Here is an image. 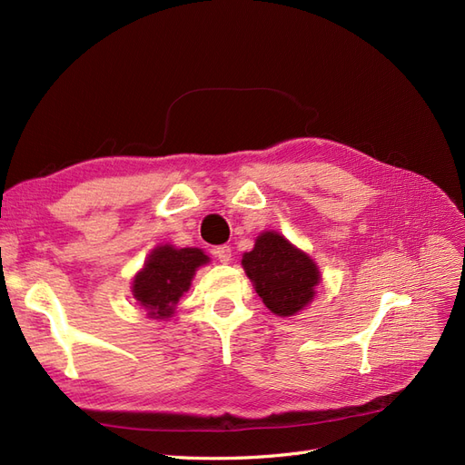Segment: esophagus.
Segmentation results:
<instances>
[{"mask_svg": "<svg viewBox=\"0 0 465 465\" xmlns=\"http://www.w3.org/2000/svg\"><path fill=\"white\" fill-rule=\"evenodd\" d=\"M215 256L221 263H229L232 258V250H231V246H219V248H215Z\"/></svg>", "mask_w": 465, "mask_h": 465, "instance_id": "esophagus-1", "label": "esophagus"}]
</instances>
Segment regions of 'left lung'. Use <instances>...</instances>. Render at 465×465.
Wrapping results in <instances>:
<instances>
[{"label":"left lung","mask_w":465,"mask_h":465,"mask_svg":"<svg viewBox=\"0 0 465 465\" xmlns=\"http://www.w3.org/2000/svg\"><path fill=\"white\" fill-rule=\"evenodd\" d=\"M242 267L262 302L281 318L304 311L322 279L316 262L277 231L256 236L254 248L242 254Z\"/></svg>","instance_id":"obj_1"}]
</instances>
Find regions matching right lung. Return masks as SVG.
Masks as SVG:
<instances>
[{
    "label": "right lung",
    "instance_id": "right-lung-1",
    "mask_svg": "<svg viewBox=\"0 0 465 465\" xmlns=\"http://www.w3.org/2000/svg\"><path fill=\"white\" fill-rule=\"evenodd\" d=\"M211 258L202 248L154 246L132 279V294L153 320H168L176 312L180 297L192 287V279Z\"/></svg>",
    "mask_w": 465,
    "mask_h": 465
}]
</instances>
